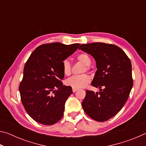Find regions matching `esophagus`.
Here are the masks:
<instances>
[{"label": "esophagus", "instance_id": "34e87169", "mask_svg": "<svg viewBox=\"0 0 146 146\" xmlns=\"http://www.w3.org/2000/svg\"><path fill=\"white\" fill-rule=\"evenodd\" d=\"M77 90H78V89L73 88V92H75V91H76Z\"/></svg>", "mask_w": 146, "mask_h": 146}]
</instances>
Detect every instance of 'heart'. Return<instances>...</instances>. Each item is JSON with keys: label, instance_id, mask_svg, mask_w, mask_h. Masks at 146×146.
I'll return each mask as SVG.
<instances>
[{"label": "heart", "instance_id": "b5f03b06", "mask_svg": "<svg viewBox=\"0 0 146 146\" xmlns=\"http://www.w3.org/2000/svg\"><path fill=\"white\" fill-rule=\"evenodd\" d=\"M76 60L85 64V68L83 71L90 70V64L91 63V59L89 54L85 52L79 53L76 56ZM62 70L64 75H70L71 73V64L68 59H64L61 63ZM91 80L90 76L88 74L83 73L81 75H76L71 76L66 81V85L71 86L73 88H81L85 87L90 83Z\"/></svg>", "mask_w": 146, "mask_h": 146}]
</instances>
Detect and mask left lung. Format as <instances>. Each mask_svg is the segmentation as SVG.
<instances>
[{"label":"left lung","instance_id":"left-lung-1","mask_svg":"<svg viewBox=\"0 0 146 146\" xmlns=\"http://www.w3.org/2000/svg\"><path fill=\"white\" fill-rule=\"evenodd\" d=\"M95 59L97 71L91 82L99 92L86 90L82 103L85 113L93 120L105 122L120 111L133 84L131 62L122 49L111 44L93 42L79 47Z\"/></svg>","mask_w":146,"mask_h":146}]
</instances>
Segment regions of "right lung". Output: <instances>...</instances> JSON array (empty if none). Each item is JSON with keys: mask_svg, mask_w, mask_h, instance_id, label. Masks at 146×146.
Returning a JSON list of instances; mask_svg holds the SVG:
<instances>
[{"mask_svg": "<svg viewBox=\"0 0 146 146\" xmlns=\"http://www.w3.org/2000/svg\"><path fill=\"white\" fill-rule=\"evenodd\" d=\"M80 44H44L29 56L24 68L19 91L28 114L43 125H53L64 114L65 103L72 94L71 86L62 82L61 63L77 49Z\"/></svg>", "mask_w": 146, "mask_h": 146, "instance_id": "right-lung-1", "label": "right lung"}]
</instances>
